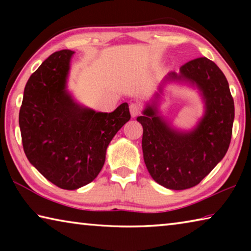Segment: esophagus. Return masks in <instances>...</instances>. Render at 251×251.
<instances>
[{"instance_id": "obj_1", "label": "esophagus", "mask_w": 251, "mask_h": 251, "mask_svg": "<svg viewBox=\"0 0 251 251\" xmlns=\"http://www.w3.org/2000/svg\"><path fill=\"white\" fill-rule=\"evenodd\" d=\"M129 110H130V115L133 117H136L137 115H139L142 112V106L139 105L138 103H133L130 104L129 106Z\"/></svg>"}]
</instances>
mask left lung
Returning a JSON list of instances; mask_svg holds the SVG:
<instances>
[{
    "label": "left lung",
    "instance_id": "8db88e82",
    "mask_svg": "<svg viewBox=\"0 0 251 251\" xmlns=\"http://www.w3.org/2000/svg\"><path fill=\"white\" fill-rule=\"evenodd\" d=\"M167 80L188 82L201 91L205 114L190 131H179L158 115L156 101L147 105L137 121L143 126L144 161L156 182L182 190L198 185L224 158L231 141L233 99L222 70L206 57L182 65ZM161 93V87H159ZM159 94H156V100Z\"/></svg>",
    "mask_w": 251,
    "mask_h": 251
}]
</instances>
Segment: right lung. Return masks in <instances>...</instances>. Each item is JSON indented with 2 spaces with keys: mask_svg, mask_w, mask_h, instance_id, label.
Here are the masks:
<instances>
[{
  "mask_svg": "<svg viewBox=\"0 0 251 251\" xmlns=\"http://www.w3.org/2000/svg\"><path fill=\"white\" fill-rule=\"evenodd\" d=\"M73 54L70 50L55 52L34 72L25 85L19 115L29 163L67 190L95 179L104 166L108 144L130 120L127 103L112 113L76 103L66 90Z\"/></svg>",
  "mask_w": 251,
  "mask_h": 251,
  "instance_id": "right-lung-1",
  "label": "right lung"
}]
</instances>
